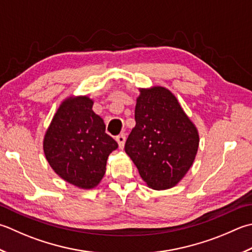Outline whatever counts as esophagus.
I'll use <instances>...</instances> for the list:
<instances>
[{
	"label": "esophagus",
	"instance_id": "34e87169",
	"mask_svg": "<svg viewBox=\"0 0 252 252\" xmlns=\"http://www.w3.org/2000/svg\"><path fill=\"white\" fill-rule=\"evenodd\" d=\"M116 141L118 142V145H119L120 149H123V146H125V143H126V134H125V133H121L120 135H118L116 137Z\"/></svg>",
	"mask_w": 252,
	"mask_h": 252
}]
</instances>
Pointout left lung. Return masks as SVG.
Wrapping results in <instances>:
<instances>
[{"instance_id":"8db88e82","label":"left lung","mask_w":252,"mask_h":252,"mask_svg":"<svg viewBox=\"0 0 252 252\" xmlns=\"http://www.w3.org/2000/svg\"><path fill=\"white\" fill-rule=\"evenodd\" d=\"M134 117L126 153L150 188H172L193 164L198 129L174 94L161 86L140 88Z\"/></svg>"}]
</instances>
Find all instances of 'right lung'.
Listing matches in <instances>:
<instances>
[{"instance_id": "add662e5", "label": "right lung", "mask_w": 252, "mask_h": 252, "mask_svg": "<svg viewBox=\"0 0 252 252\" xmlns=\"http://www.w3.org/2000/svg\"><path fill=\"white\" fill-rule=\"evenodd\" d=\"M87 96H71L61 102L43 139L51 168L68 184L93 189L105 176L108 156L118 143L105 132L101 118Z\"/></svg>"}]
</instances>
